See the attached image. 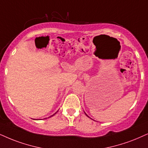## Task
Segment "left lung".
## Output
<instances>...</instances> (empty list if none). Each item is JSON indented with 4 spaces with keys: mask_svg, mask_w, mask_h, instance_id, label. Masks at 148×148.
<instances>
[{
    "mask_svg": "<svg viewBox=\"0 0 148 148\" xmlns=\"http://www.w3.org/2000/svg\"><path fill=\"white\" fill-rule=\"evenodd\" d=\"M85 115H87V117H89V116H88V115H87V114H86V113H85Z\"/></svg>",
    "mask_w": 148,
    "mask_h": 148,
    "instance_id": "1",
    "label": "left lung"
}]
</instances>
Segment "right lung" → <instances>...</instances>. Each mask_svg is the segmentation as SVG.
Segmentation results:
<instances>
[{"label":"right lung","mask_w":148,"mask_h":148,"mask_svg":"<svg viewBox=\"0 0 148 148\" xmlns=\"http://www.w3.org/2000/svg\"><path fill=\"white\" fill-rule=\"evenodd\" d=\"M55 114H53V115H51V116H50V117H52V116H53V115H55ZM45 119H46V118H45Z\"/></svg>","instance_id":"obj_1"}]
</instances>
